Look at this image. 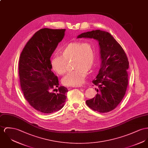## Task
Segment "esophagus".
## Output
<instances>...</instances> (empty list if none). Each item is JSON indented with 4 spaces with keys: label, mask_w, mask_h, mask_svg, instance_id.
I'll return each instance as SVG.
<instances>
[{
    "label": "esophagus",
    "mask_w": 148,
    "mask_h": 148,
    "mask_svg": "<svg viewBox=\"0 0 148 148\" xmlns=\"http://www.w3.org/2000/svg\"><path fill=\"white\" fill-rule=\"evenodd\" d=\"M72 87H83V86H82V85H77V86H73Z\"/></svg>",
    "instance_id": "34e87169"
}]
</instances>
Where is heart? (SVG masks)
Here are the masks:
<instances>
[{"label": "heart", "instance_id": "heart-1", "mask_svg": "<svg viewBox=\"0 0 148 148\" xmlns=\"http://www.w3.org/2000/svg\"><path fill=\"white\" fill-rule=\"evenodd\" d=\"M60 55H55L51 58L52 70L60 75L68 71V62L72 60L74 69L65 76L62 82L66 86H77L85 79L88 71L91 72L96 63V50L90 41L74 42L63 46L59 51Z\"/></svg>", "mask_w": 148, "mask_h": 148}]
</instances>
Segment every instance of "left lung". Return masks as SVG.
<instances>
[{
	"mask_svg": "<svg viewBox=\"0 0 148 148\" xmlns=\"http://www.w3.org/2000/svg\"><path fill=\"white\" fill-rule=\"evenodd\" d=\"M93 38L99 42L101 68L92 83L98 88L97 95L86 101L92 110L100 113L110 112L125 95L128 86L129 62L125 51L108 32L92 30L80 34L77 38Z\"/></svg>",
	"mask_w": 148,
	"mask_h": 148,
	"instance_id": "8db88e82",
	"label": "left lung"
}]
</instances>
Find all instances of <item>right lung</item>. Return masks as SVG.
Masks as SVG:
<instances>
[{"label":"right lung","instance_id":"1","mask_svg":"<svg viewBox=\"0 0 148 148\" xmlns=\"http://www.w3.org/2000/svg\"><path fill=\"white\" fill-rule=\"evenodd\" d=\"M65 30H39L27 42L20 57L19 75L24 97L36 110L45 114L61 109L66 100L68 90L64 86L58 87L50 60ZM55 87L58 88L57 93L51 92Z\"/></svg>","mask_w":148,"mask_h":148}]
</instances>
